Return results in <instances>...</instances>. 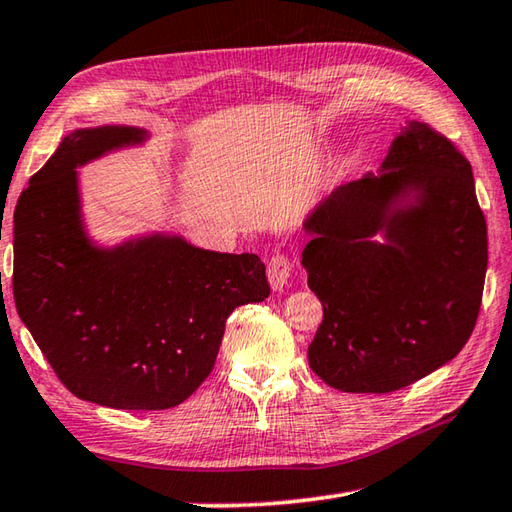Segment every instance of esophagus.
Segmentation results:
<instances>
[{
  "label": "esophagus",
  "mask_w": 512,
  "mask_h": 512,
  "mask_svg": "<svg viewBox=\"0 0 512 512\" xmlns=\"http://www.w3.org/2000/svg\"><path fill=\"white\" fill-rule=\"evenodd\" d=\"M266 271L268 282H271V288L275 293H282L288 282H291V262H288L286 255H273Z\"/></svg>",
  "instance_id": "34e87169"
}]
</instances>
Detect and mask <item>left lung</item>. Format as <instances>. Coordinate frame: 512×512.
Masks as SVG:
<instances>
[{
    "label": "left lung",
    "instance_id": "obj_1",
    "mask_svg": "<svg viewBox=\"0 0 512 512\" xmlns=\"http://www.w3.org/2000/svg\"><path fill=\"white\" fill-rule=\"evenodd\" d=\"M309 288L324 318L309 365L329 387L387 394L450 362L477 324L488 228L472 167L410 120L380 165L304 221ZM380 231L383 242L373 237Z\"/></svg>",
    "mask_w": 512,
    "mask_h": 512
}]
</instances>
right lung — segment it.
Masks as SVG:
<instances>
[{
  "mask_svg": "<svg viewBox=\"0 0 512 512\" xmlns=\"http://www.w3.org/2000/svg\"><path fill=\"white\" fill-rule=\"evenodd\" d=\"M145 138L127 125L73 129L13 217L17 313L62 385L114 410L183 403L215 367L228 315L271 293L253 253L159 232L114 248L87 237L76 170Z\"/></svg>",
  "mask_w": 512,
  "mask_h": 512,
  "instance_id": "add662e5",
  "label": "right lung"
}]
</instances>
